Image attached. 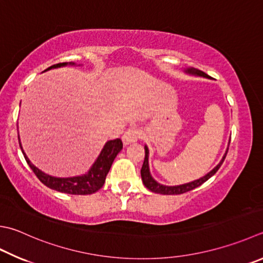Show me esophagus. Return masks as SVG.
I'll list each match as a JSON object with an SVG mask.
<instances>
[{
	"label": "esophagus",
	"mask_w": 263,
	"mask_h": 263,
	"mask_svg": "<svg viewBox=\"0 0 263 263\" xmlns=\"http://www.w3.org/2000/svg\"><path fill=\"white\" fill-rule=\"evenodd\" d=\"M140 129L136 126H133L130 128H128V129L123 133L122 135V142L123 144L127 145L129 144V143H133V142H136L138 138H140Z\"/></svg>",
	"instance_id": "obj_1"
}]
</instances>
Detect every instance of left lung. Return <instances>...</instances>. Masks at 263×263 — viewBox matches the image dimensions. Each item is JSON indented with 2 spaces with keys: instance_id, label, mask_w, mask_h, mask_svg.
<instances>
[{
  "instance_id": "8db88e82",
  "label": "left lung",
  "mask_w": 263,
  "mask_h": 263,
  "mask_svg": "<svg viewBox=\"0 0 263 263\" xmlns=\"http://www.w3.org/2000/svg\"><path fill=\"white\" fill-rule=\"evenodd\" d=\"M185 72L187 74H191V76L210 78L206 73H204L202 71H199V70H196V68H193V67L186 68ZM144 148H145V158H144V162H143V166H142V170H141V176H142L143 184H144L150 191L155 192V193H160V195H181V193H184V192L196 189L197 186L201 185L202 183L206 182L207 180H209V178H211L213 175H214L217 171H219V168L221 167L222 163H223V161L226 159V156L228 153V148H227L224 156H223V158H222V160L219 162V165L213 168V170L209 173V174H206L205 176H202L200 178H198V180H195L192 182L185 183V184L168 186V185H162V184H160V183H158L155 180V178L151 176L150 170H148V148H147L146 145L144 146Z\"/></svg>"
}]
</instances>
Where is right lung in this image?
<instances>
[{"mask_svg":"<svg viewBox=\"0 0 263 263\" xmlns=\"http://www.w3.org/2000/svg\"><path fill=\"white\" fill-rule=\"evenodd\" d=\"M66 65H74V63L54 64V65L48 67L46 71ZM19 145H21L25 160H26L28 166L31 167V170L34 172V174L36 175L39 180L46 186L50 187V189L59 192L68 193V195H91V193H95L96 191L100 190L104 185V182H105L106 175L108 171H110L113 160L116 159L118 153L122 150V142L120 138L108 141L105 143V145H104L100 156H98L96 161L93 162V165L86 174L73 177H54L46 174V173H43L42 171H40L39 168L34 166L33 163L29 161L27 156L25 155L21 141H19Z\"/></svg>","mask_w":263,"mask_h":263,"instance_id":"right-lung-1","label":"right lung"}]
</instances>
